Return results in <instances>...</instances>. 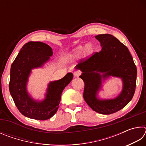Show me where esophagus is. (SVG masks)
Here are the masks:
<instances>
[{
    "label": "esophagus",
    "instance_id": "34e87169",
    "mask_svg": "<svg viewBox=\"0 0 146 146\" xmlns=\"http://www.w3.org/2000/svg\"><path fill=\"white\" fill-rule=\"evenodd\" d=\"M80 74H81V72L79 71H76L73 73V75L75 76V77H78V76L80 75Z\"/></svg>",
    "mask_w": 146,
    "mask_h": 146
}]
</instances>
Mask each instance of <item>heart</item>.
I'll return each mask as SVG.
<instances>
[{"label": "heart", "instance_id": "obj_1", "mask_svg": "<svg viewBox=\"0 0 146 146\" xmlns=\"http://www.w3.org/2000/svg\"><path fill=\"white\" fill-rule=\"evenodd\" d=\"M82 50V47L81 46H79L74 49L73 52L72 54L73 57H77L81 53V51ZM94 51V46L91 43H88L86 44L84 49V53L86 55H90L93 53Z\"/></svg>", "mask_w": 146, "mask_h": 146}]
</instances>
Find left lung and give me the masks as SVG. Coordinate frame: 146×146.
I'll list each match as a JSON object with an SVG mask.
<instances>
[{"instance_id": "left-lung-1", "label": "left lung", "mask_w": 146, "mask_h": 146, "mask_svg": "<svg viewBox=\"0 0 146 146\" xmlns=\"http://www.w3.org/2000/svg\"><path fill=\"white\" fill-rule=\"evenodd\" d=\"M95 38L100 42L102 50L81 60L75 68L82 72L80 78L84 82L83 97L86 103L95 111L110 115L123 108L131 100L135 91L137 67L129 49L114 36L100 34ZM110 76L122 79V92L113 100H100L97 93L102 79Z\"/></svg>"}]
</instances>
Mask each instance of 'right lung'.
I'll use <instances>...</instances> for the list:
<instances>
[{"mask_svg":"<svg viewBox=\"0 0 146 146\" xmlns=\"http://www.w3.org/2000/svg\"><path fill=\"white\" fill-rule=\"evenodd\" d=\"M53 55L52 49L41 42H29L24 44L11 64L9 92L19 111L32 119L46 120L55 114L59 107L64 89L73 79L68 73L58 80L48 84L46 98L34 100L27 91V82L31 70L40 68Z\"/></svg>","mask_w":146,"mask_h":146,"instance_id":"obj_1","label":"right lung"}]
</instances>
